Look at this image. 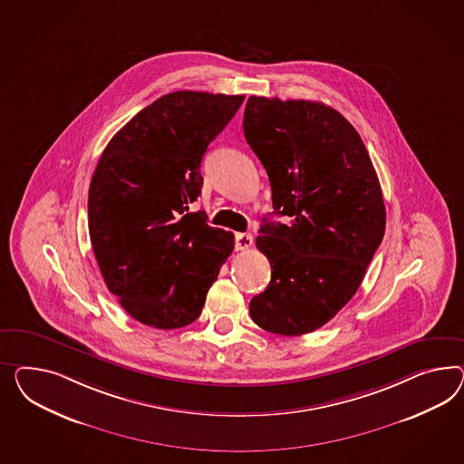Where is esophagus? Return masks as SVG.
Masks as SVG:
<instances>
[{
  "label": "esophagus",
  "mask_w": 464,
  "mask_h": 464,
  "mask_svg": "<svg viewBox=\"0 0 464 464\" xmlns=\"http://www.w3.org/2000/svg\"><path fill=\"white\" fill-rule=\"evenodd\" d=\"M251 245H253V237L251 235H248V233H237V237H235L237 250H248Z\"/></svg>",
  "instance_id": "1"
}]
</instances>
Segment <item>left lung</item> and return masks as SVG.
<instances>
[{
  "mask_svg": "<svg viewBox=\"0 0 464 464\" xmlns=\"http://www.w3.org/2000/svg\"><path fill=\"white\" fill-rule=\"evenodd\" d=\"M245 138L272 188L256 248L272 280L250 302L255 324L282 336L324 326L350 302L385 235V204L363 140L323 102L246 101Z\"/></svg>",
  "mask_w": 464,
  "mask_h": 464,
  "instance_id": "8db88e82",
  "label": "left lung"
}]
</instances>
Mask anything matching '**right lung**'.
I'll use <instances>...</instances> for the list:
<instances>
[{
  "label": "right lung",
  "instance_id": "right-lung-1",
  "mask_svg": "<svg viewBox=\"0 0 464 464\" xmlns=\"http://www.w3.org/2000/svg\"><path fill=\"white\" fill-rule=\"evenodd\" d=\"M245 96L176 91L153 101L108 143L89 186V237L106 287L141 324L194 323L233 233L188 213L208 145Z\"/></svg>",
  "mask_w": 464,
  "mask_h": 464
}]
</instances>
